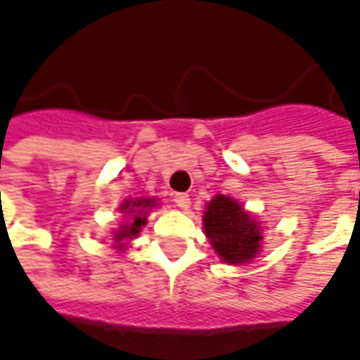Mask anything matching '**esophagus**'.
<instances>
[{"label":"esophagus","mask_w":360,"mask_h":360,"mask_svg":"<svg viewBox=\"0 0 360 360\" xmlns=\"http://www.w3.org/2000/svg\"><path fill=\"white\" fill-rule=\"evenodd\" d=\"M172 202H174L180 210L190 208V196H188V194H174V200H172Z\"/></svg>","instance_id":"34e87169"}]
</instances>
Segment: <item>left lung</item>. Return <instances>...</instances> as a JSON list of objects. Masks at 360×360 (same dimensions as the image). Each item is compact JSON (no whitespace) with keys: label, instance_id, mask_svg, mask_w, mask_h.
Wrapping results in <instances>:
<instances>
[{"label":"left lung","instance_id":"8db88e82","mask_svg":"<svg viewBox=\"0 0 360 360\" xmlns=\"http://www.w3.org/2000/svg\"><path fill=\"white\" fill-rule=\"evenodd\" d=\"M204 230L226 264L250 262L259 252L262 233L257 221L228 196H216L204 214Z\"/></svg>","mask_w":360,"mask_h":360}]
</instances>
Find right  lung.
I'll return each mask as SVG.
<instances>
[{
    "label": "right lung",
    "mask_w": 360,
    "mask_h": 360,
    "mask_svg": "<svg viewBox=\"0 0 360 360\" xmlns=\"http://www.w3.org/2000/svg\"><path fill=\"white\" fill-rule=\"evenodd\" d=\"M152 204H154V200H134V202H124L122 204V212H127L130 216L129 224H124L120 230L115 231V242H117L118 250H122L124 248V242H129L132 240L134 236H139V231L141 228L146 224V218H144V214H146V210L152 208Z\"/></svg>",
    "instance_id": "right-lung-1"
}]
</instances>
